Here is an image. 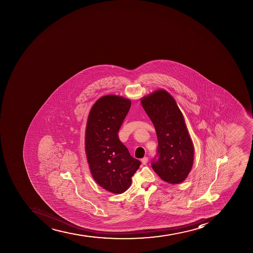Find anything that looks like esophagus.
<instances>
[{"label": "esophagus", "mask_w": 253, "mask_h": 253, "mask_svg": "<svg viewBox=\"0 0 253 253\" xmlns=\"http://www.w3.org/2000/svg\"><path fill=\"white\" fill-rule=\"evenodd\" d=\"M141 163L143 165H145V164L148 163V158L147 157H144L143 159H141Z\"/></svg>", "instance_id": "1"}]
</instances>
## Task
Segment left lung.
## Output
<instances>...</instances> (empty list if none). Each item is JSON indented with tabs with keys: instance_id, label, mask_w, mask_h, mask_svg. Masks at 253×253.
<instances>
[{
	"instance_id": "obj_1",
	"label": "left lung",
	"mask_w": 253,
	"mask_h": 253,
	"mask_svg": "<svg viewBox=\"0 0 253 253\" xmlns=\"http://www.w3.org/2000/svg\"><path fill=\"white\" fill-rule=\"evenodd\" d=\"M145 112L152 121L158 137L153 169L168 183H181L193 164V145L183 115L168 92L159 89L141 99Z\"/></svg>"
}]
</instances>
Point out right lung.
<instances>
[{
  "label": "right lung",
  "instance_id": "obj_1",
  "mask_svg": "<svg viewBox=\"0 0 253 253\" xmlns=\"http://www.w3.org/2000/svg\"><path fill=\"white\" fill-rule=\"evenodd\" d=\"M130 107L131 101L123 97H102L92 107L85 129V152L92 176L102 188L119 194L127 190L141 164L119 139Z\"/></svg>",
  "mask_w": 253,
  "mask_h": 253
}]
</instances>
